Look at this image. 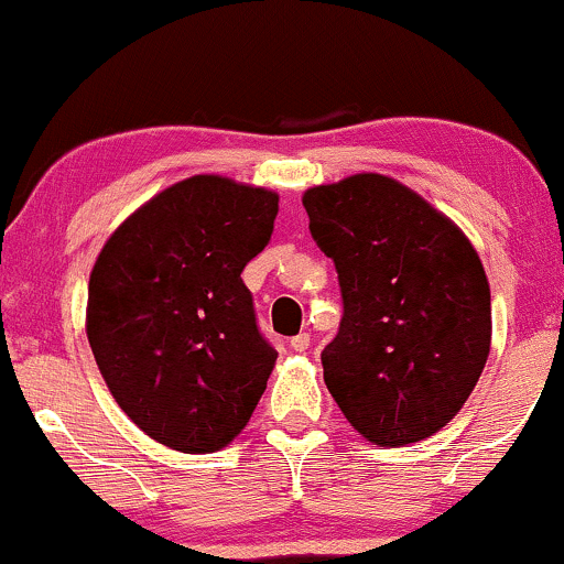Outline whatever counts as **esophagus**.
<instances>
[{
    "label": "esophagus",
    "mask_w": 564,
    "mask_h": 564,
    "mask_svg": "<svg viewBox=\"0 0 564 564\" xmlns=\"http://www.w3.org/2000/svg\"><path fill=\"white\" fill-rule=\"evenodd\" d=\"M308 344H312V336H308V333H299V336L290 338V349H293V352H306Z\"/></svg>",
    "instance_id": "1"
}]
</instances>
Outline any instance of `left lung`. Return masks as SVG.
<instances>
[{
  "mask_svg": "<svg viewBox=\"0 0 564 564\" xmlns=\"http://www.w3.org/2000/svg\"><path fill=\"white\" fill-rule=\"evenodd\" d=\"M344 317L323 349L333 401L357 433L403 446L438 433L474 392L492 338L474 245L414 191L355 174L304 193Z\"/></svg>",
  "mask_w": 564,
  "mask_h": 564,
  "instance_id": "1",
  "label": "left lung"
}]
</instances>
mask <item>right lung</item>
I'll return each instance as SVG.
<instances>
[{"instance_id":"add662e5","label":"right lung","mask_w":564,"mask_h":564,"mask_svg":"<svg viewBox=\"0 0 564 564\" xmlns=\"http://www.w3.org/2000/svg\"><path fill=\"white\" fill-rule=\"evenodd\" d=\"M276 212V193L196 174L139 207L96 258V366L129 420L169 449H223L263 395L276 349L241 271L269 245Z\"/></svg>"}]
</instances>
